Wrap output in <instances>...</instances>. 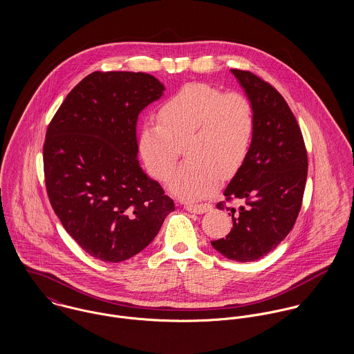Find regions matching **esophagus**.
Returning a JSON list of instances; mask_svg holds the SVG:
<instances>
[{"label":"esophagus","mask_w":354,"mask_h":354,"mask_svg":"<svg viewBox=\"0 0 354 354\" xmlns=\"http://www.w3.org/2000/svg\"><path fill=\"white\" fill-rule=\"evenodd\" d=\"M212 208V205L209 203H188L185 204V209L194 214H203L207 212Z\"/></svg>","instance_id":"esophagus-1"}]
</instances>
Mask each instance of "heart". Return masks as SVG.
<instances>
[{"label":"heart","instance_id":"1","mask_svg":"<svg viewBox=\"0 0 354 354\" xmlns=\"http://www.w3.org/2000/svg\"><path fill=\"white\" fill-rule=\"evenodd\" d=\"M156 120L140 129L139 153L152 177L167 181L185 147L188 160L170 181V191L185 199L204 198L222 176H234L251 151L256 129L247 95L205 83L183 86L160 104Z\"/></svg>","mask_w":354,"mask_h":354}]
</instances>
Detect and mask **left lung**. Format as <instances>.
<instances>
[{"mask_svg": "<svg viewBox=\"0 0 354 354\" xmlns=\"http://www.w3.org/2000/svg\"><path fill=\"white\" fill-rule=\"evenodd\" d=\"M252 102L256 129L243 167L226 187L225 201L244 202L230 208V233L211 245L225 257L253 261L278 247L293 229L301 209L308 156L297 120L283 97L250 71L230 69Z\"/></svg>", "mask_w": 354, "mask_h": 354, "instance_id": "1", "label": "left lung"}]
</instances>
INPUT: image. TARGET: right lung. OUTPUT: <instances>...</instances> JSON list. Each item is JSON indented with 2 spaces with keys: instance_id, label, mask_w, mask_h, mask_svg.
Here are the masks:
<instances>
[{
  "instance_id": "obj_1",
  "label": "right lung",
  "mask_w": 354,
  "mask_h": 354,
  "mask_svg": "<svg viewBox=\"0 0 354 354\" xmlns=\"http://www.w3.org/2000/svg\"><path fill=\"white\" fill-rule=\"evenodd\" d=\"M163 90L149 73L93 72L48 127L44 171L51 207L82 250L102 261L143 251L174 211L138 160V115Z\"/></svg>"
}]
</instances>
